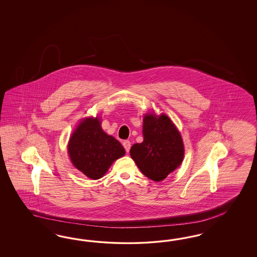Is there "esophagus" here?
Returning a JSON list of instances; mask_svg holds the SVG:
<instances>
[{
  "label": "esophagus",
  "mask_w": 257,
  "mask_h": 257,
  "mask_svg": "<svg viewBox=\"0 0 257 257\" xmlns=\"http://www.w3.org/2000/svg\"><path fill=\"white\" fill-rule=\"evenodd\" d=\"M122 145H123V147H124L125 151L128 153V152L130 151V148H131V142H130L129 140H124L123 143H122Z\"/></svg>",
  "instance_id": "34e87169"
}]
</instances>
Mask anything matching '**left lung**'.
I'll list each match as a JSON object with an SVG mask.
<instances>
[{
	"instance_id": "obj_1",
	"label": "left lung",
	"mask_w": 257,
	"mask_h": 257,
	"mask_svg": "<svg viewBox=\"0 0 257 257\" xmlns=\"http://www.w3.org/2000/svg\"><path fill=\"white\" fill-rule=\"evenodd\" d=\"M142 127L143 142L133 145L130 156L146 177L160 182L183 162V140L176 126L165 114H146Z\"/></svg>"
}]
</instances>
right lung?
Wrapping results in <instances>:
<instances>
[{"label": "right lung", "mask_w": 257, "mask_h": 257, "mask_svg": "<svg viewBox=\"0 0 257 257\" xmlns=\"http://www.w3.org/2000/svg\"><path fill=\"white\" fill-rule=\"evenodd\" d=\"M72 165L86 177L101 178L112 163L125 155L120 142L103 132L98 117L83 118L72 133L68 144Z\"/></svg>", "instance_id": "1"}]
</instances>
